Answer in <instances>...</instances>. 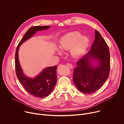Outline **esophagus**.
<instances>
[{"label":"esophagus","mask_w":124,"mask_h":124,"mask_svg":"<svg viewBox=\"0 0 124 124\" xmlns=\"http://www.w3.org/2000/svg\"><path fill=\"white\" fill-rule=\"evenodd\" d=\"M66 65L69 67V68H70V69H72L73 68V66H72V65L71 64V63H66Z\"/></svg>","instance_id":"1"}]
</instances>
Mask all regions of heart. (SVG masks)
Masks as SVG:
<instances>
[{
    "mask_svg": "<svg viewBox=\"0 0 124 124\" xmlns=\"http://www.w3.org/2000/svg\"><path fill=\"white\" fill-rule=\"evenodd\" d=\"M89 40L87 37L82 36L78 31L67 33L60 40V48L63 51L70 50L74 58L79 57L83 54L88 47Z\"/></svg>",
    "mask_w": 124,
    "mask_h": 124,
    "instance_id": "obj_1",
    "label": "heart"
}]
</instances>
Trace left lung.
<instances>
[{
    "label": "left lung",
    "mask_w": 124,
    "mask_h": 124,
    "mask_svg": "<svg viewBox=\"0 0 124 124\" xmlns=\"http://www.w3.org/2000/svg\"><path fill=\"white\" fill-rule=\"evenodd\" d=\"M92 59L97 60L98 65L94 68ZM74 69L73 82L81 92L92 93L100 89L108 78L110 60L108 46L99 32L95 31L94 41L91 50L79 60Z\"/></svg>",
    "instance_id": "obj_1"
}]
</instances>
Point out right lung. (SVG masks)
<instances>
[{
    "instance_id": "add662e5",
    "label": "right lung",
    "mask_w": 124,
    "mask_h": 124,
    "mask_svg": "<svg viewBox=\"0 0 124 124\" xmlns=\"http://www.w3.org/2000/svg\"><path fill=\"white\" fill-rule=\"evenodd\" d=\"M50 26H35L31 27L19 42L15 53V70L17 78L25 91L34 97L43 98L48 96L53 91L57 81L56 70L57 65L49 67L34 78L25 76L22 71L18 59V50L24 42L37 31L46 30Z\"/></svg>"
}]
</instances>
